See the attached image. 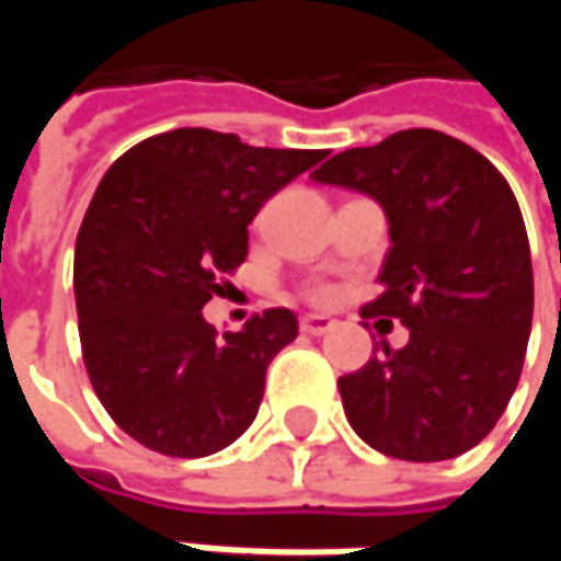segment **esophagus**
I'll return each instance as SVG.
<instances>
[{
	"instance_id": "obj_1",
	"label": "esophagus",
	"mask_w": 561,
	"mask_h": 561,
	"mask_svg": "<svg viewBox=\"0 0 561 561\" xmlns=\"http://www.w3.org/2000/svg\"><path fill=\"white\" fill-rule=\"evenodd\" d=\"M334 324L336 321L328 318V314H306V318H299V331L306 336H324Z\"/></svg>"
}]
</instances>
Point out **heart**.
<instances>
[{"instance_id": "1", "label": "heart", "mask_w": 561, "mask_h": 561, "mask_svg": "<svg viewBox=\"0 0 561 561\" xmlns=\"http://www.w3.org/2000/svg\"><path fill=\"white\" fill-rule=\"evenodd\" d=\"M328 293H331L328 287H314L312 299H318V302H321V299H328Z\"/></svg>"}]
</instances>
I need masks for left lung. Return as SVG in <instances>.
<instances>
[{
	"instance_id": "left-lung-1",
	"label": "left lung",
	"mask_w": 561,
	"mask_h": 561,
	"mask_svg": "<svg viewBox=\"0 0 561 561\" xmlns=\"http://www.w3.org/2000/svg\"><path fill=\"white\" fill-rule=\"evenodd\" d=\"M383 205L393 247L362 318H397L402 350L336 380L362 440L443 462L484 440L518 387L534 314L528 230L506 178L431 127L346 149L312 174Z\"/></svg>"
}]
</instances>
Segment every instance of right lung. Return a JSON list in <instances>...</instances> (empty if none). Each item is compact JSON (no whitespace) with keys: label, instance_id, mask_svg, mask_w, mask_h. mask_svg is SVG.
Listing matches in <instances>:
<instances>
[{"label":"right lung","instance_id":"obj_1","mask_svg":"<svg viewBox=\"0 0 561 561\" xmlns=\"http://www.w3.org/2000/svg\"><path fill=\"white\" fill-rule=\"evenodd\" d=\"M324 156L178 127L99 181L75 247L77 331L99 402L146 449L203 459L252 424L296 314L268 309L218 336L203 306L247 262L262 203Z\"/></svg>","mask_w":561,"mask_h":561}]
</instances>
